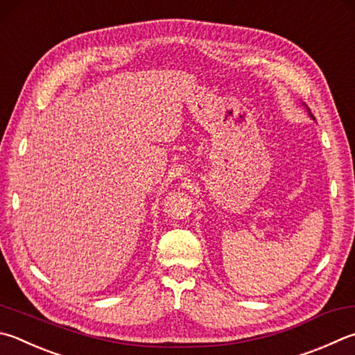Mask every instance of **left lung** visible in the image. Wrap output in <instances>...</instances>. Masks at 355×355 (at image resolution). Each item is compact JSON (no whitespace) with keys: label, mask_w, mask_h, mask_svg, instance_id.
<instances>
[{"label":"left lung","mask_w":355,"mask_h":355,"mask_svg":"<svg viewBox=\"0 0 355 355\" xmlns=\"http://www.w3.org/2000/svg\"><path fill=\"white\" fill-rule=\"evenodd\" d=\"M304 107H306V105H304ZM306 110H307V113H309V116H311V118H312V119H313V121H315V118H313V114H312V113H311V110H309V108H307V107H306Z\"/></svg>","instance_id":"obj_1"}]
</instances>
